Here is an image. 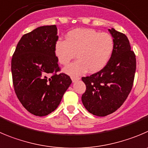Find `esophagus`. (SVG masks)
I'll use <instances>...</instances> for the list:
<instances>
[{"label":"esophagus","instance_id":"esophagus-1","mask_svg":"<svg viewBox=\"0 0 148 148\" xmlns=\"http://www.w3.org/2000/svg\"><path fill=\"white\" fill-rule=\"evenodd\" d=\"M71 80H72V82H76V81H77V80H79V77H71Z\"/></svg>","mask_w":148,"mask_h":148}]
</instances>
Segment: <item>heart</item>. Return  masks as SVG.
<instances>
[{
  "label": "heart",
  "mask_w": 148,
  "mask_h": 148,
  "mask_svg": "<svg viewBox=\"0 0 148 148\" xmlns=\"http://www.w3.org/2000/svg\"><path fill=\"white\" fill-rule=\"evenodd\" d=\"M66 40H59L55 46V53L59 63L67 65L76 56L78 60L64 68L71 75H79L88 70L99 71L107 64L114 48L111 36L93 29L77 28L68 33Z\"/></svg>",
  "instance_id": "b5f03b06"
}]
</instances>
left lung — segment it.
I'll list each match as a JSON object with an SVG mask.
<instances>
[{"label": "left lung", "mask_w": 148, "mask_h": 148, "mask_svg": "<svg viewBox=\"0 0 148 148\" xmlns=\"http://www.w3.org/2000/svg\"><path fill=\"white\" fill-rule=\"evenodd\" d=\"M114 48L107 64L98 72L82 77L86 90L82 96L84 107L91 114L103 117L122 106L133 87L136 56L125 34L109 29Z\"/></svg>", "instance_id": "left-lung-1"}]
</instances>
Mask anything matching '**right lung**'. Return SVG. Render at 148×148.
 <instances>
[{
    "mask_svg": "<svg viewBox=\"0 0 148 148\" xmlns=\"http://www.w3.org/2000/svg\"><path fill=\"white\" fill-rule=\"evenodd\" d=\"M57 27H38L23 36L12 58L14 89L20 103L31 114L45 116L58 107L71 84L60 69L55 53Z\"/></svg>",
    "mask_w": 148,
    "mask_h": 148,
    "instance_id": "right-lung-1",
    "label": "right lung"
}]
</instances>
